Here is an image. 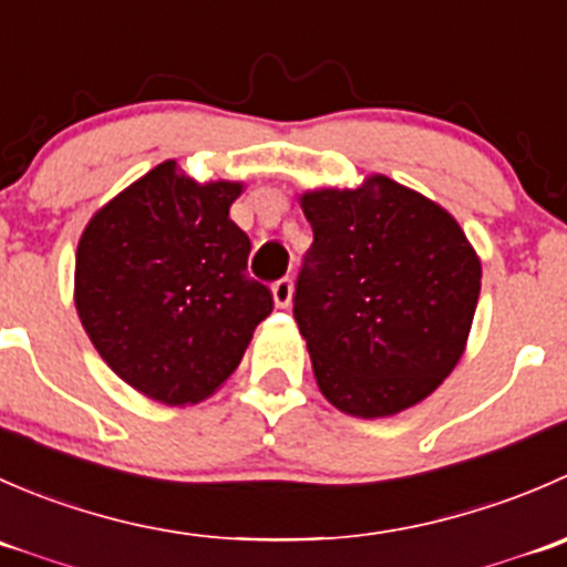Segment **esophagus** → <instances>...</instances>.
<instances>
[{"mask_svg":"<svg viewBox=\"0 0 567 567\" xmlns=\"http://www.w3.org/2000/svg\"><path fill=\"white\" fill-rule=\"evenodd\" d=\"M271 293H274V305L282 307L285 310V307H290V301H293V282H290L288 277L277 279L271 288Z\"/></svg>","mask_w":567,"mask_h":567,"instance_id":"esophagus-1","label":"esophagus"}]
</instances>
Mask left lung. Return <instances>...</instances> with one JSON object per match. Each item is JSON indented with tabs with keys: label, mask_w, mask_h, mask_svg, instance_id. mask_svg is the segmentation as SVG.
<instances>
[{
	"label": "left lung",
	"mask_w": 567,
	"mask_h": 567,
	"mask_svg": "<svg viewBox=\"0 0 567 567\" xmlns=\"http://www.w3.org/2000/svg\"><path fill=\"white\" fill-rule=\"evenodd\" d=\"M310 251L293 316L318 390L342 414L381 420L442 386L461 362L483 266L450 210L386 175L310 188Z\"/></svg>",
	"instance_id": "left-lung-1"
}]
</instances>
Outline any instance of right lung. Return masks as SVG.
<instances>
[{"instance_id": "obj_1", "label": "right lung", "mask_w": 567, "mask_h": 567, "mask_svg": "<svg viewBox=\"0 0 567 567\" xmlns=\"http://www.w3.org/2000/svg\"><path fill=\"white\" fill-rule=\"evenodd\" d=\"M241 192V181L199 183L169 158L79 238V320L112 373L156 403L214 394L271 316V290L247 274V233L230 219Z\"/></svg>"}]
</instances>
